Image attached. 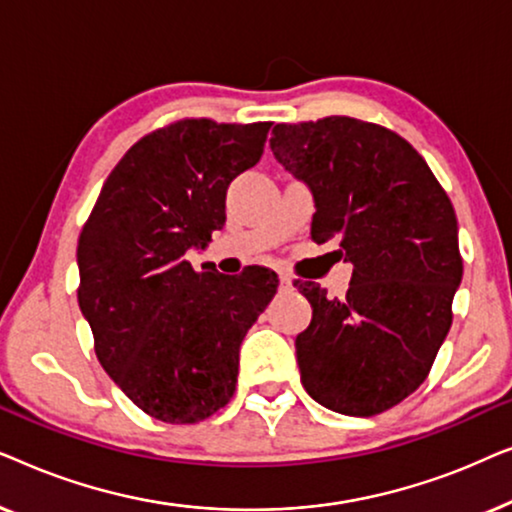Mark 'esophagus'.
<instances>
[{"mask_svg": "<svg viewBox=\"0 0 512 512\" xmlns=\"http://www.w3.org/2000/svg\"><path fill=\"white\" fill-rule=\"evenodd\" d=\"M279 286H282V289H291L293 279L289 275H279Z\"/></svg>", "mask_w": 512, "mask_h": 512, "instance_id": "obj_1", "label": "esophagus"}]
</instances>
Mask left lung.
I'll list each match as a JSON object with an SVG mask.
<instances>
[{"label":"left lung","instance_id":"8db88e82","mask_svg":"<svg viewBox=\"0 0 512 512\" xmlns=\"http://www.w3.org/2000/svg\"><path fill=\"white\" fill-rule=\"evenodd\" d=\"M270 149L312 191V240L354 265L342 300L298 284L312 305L300 382L340 415H380L426 380L452 326L464 272L452 202L403 137L359 118L279 123Z\"/></svg>","mask_w":512,"mask_h":512}]
</instances>
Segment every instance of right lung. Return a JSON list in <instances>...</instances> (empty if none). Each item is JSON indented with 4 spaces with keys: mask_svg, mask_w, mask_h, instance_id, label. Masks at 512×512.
I'll return each mask as SVG.
<instances>
[{
    "mask_svg": "<svg viewBox=\"0 0 512 512\" xmlns=\"http://www.w3.org/2000/svg\"><path fill=\"white\" fill-rule=\"evenodd\" d=\"M272 123L186 118L125 153L81 230L79 307L95 354L137 408L195 424L235 394L240 345L279 279L268 268L195 272L226 223V191L263 156Z\"/></svg>",
    "mask_w": 512,
    "mask_h": 512,
    "instance_id": "right-lung-1",
    "label": "right lung"
}]
</instances>
